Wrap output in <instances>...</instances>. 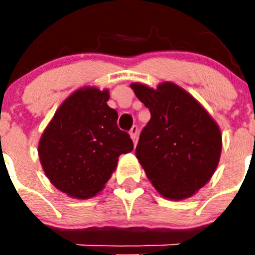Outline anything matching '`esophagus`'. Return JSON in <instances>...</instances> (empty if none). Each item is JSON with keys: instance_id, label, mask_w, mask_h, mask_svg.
I'll return each instance as SVG.
<instances>
[{"instance_id": "obj_1", "label": "esophagus", "mask_w": 255, "mask_h": 255, "mask_svg": "<svg viewBox=\"0 0 255 255\" xmlns=\"http://www.w3.org/2000/svg\"><path fill=\"white\" fill-rule=\"evenodd\" d=\"M129 135H130V138H132L133 142H134V143L137 142V135H138V127H137V126H133V127L130 128Z\"/></svg>"}]
</instances>
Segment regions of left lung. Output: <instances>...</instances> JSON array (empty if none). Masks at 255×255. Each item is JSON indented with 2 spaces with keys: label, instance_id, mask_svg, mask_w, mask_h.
<instances>
[{
  "label": "left lung",
  "instance_id": "left-lung-1",
  "mask_svg": "<svg viewBox=\"0 0 255 255\" xmlns=\"http://www.w3.org/2000/svg\"><path fill=\"white\" fill-rule=\"evenodd\" d=\"M130 87L150 112L135 156L156 191L168 200L194 196L210 181L222 151L217 122L186 90L165 81Z\"/></svg>",
  "mask_w": 255,
  "mask_h": 255
}]
</instances>
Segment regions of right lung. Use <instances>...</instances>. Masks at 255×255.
Returning <instances> with one entry per match:
<instances>
[{"instance_id": "1", "label": "right lung", "mask_w": 255, "mask_h": 255, "mask_svg": "<svg viewBox=\"0 0 255 255\" xmlns=\"http://www.w3.org/2000/svg\"><path fill=\"white\" fill-rule=\"evenodd\" d=\"M109 90L84 86L59 106L38 144L49 181L74 199H91L112 176L121 154L133 150L118 113L107 105Z\"/></svg>"}]
</instances>
